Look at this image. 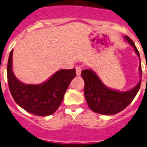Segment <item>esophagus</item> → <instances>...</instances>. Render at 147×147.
Segmentation results:
<instances>
[{
	"instance_id": "34e87169",
	"label": "esophagus",
	"mask_w": 147,
	"mask_h": 147,
	"mask_svg": "<svg viewBox=\"0 0 147 147\" xmlns=\"http://www.w3.org/2000/svg\"><path fill=\"white\" fill-rule=\"evenodd\" d=\"M81 71H82L81 67L77 66V67H76V73H77V76H80V74H81Z\"/></svg>"
}]
</instances>
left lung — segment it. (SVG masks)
<instances>
[{"label": "left lung", "instance_id": "obj_1", "mask_svg": "<svg viewBox=\"0 0 147 147\" xmlns=\"http://www.w3.org/2000/svg\"><path fill=\"white\" fill-rule=\"evenodd\" d=\"M125 40L131 45L140 57V53L134 41L128 36ZM147 68V67H146ZM140 74L142 76L141 62ZM81 76L84 80V95L89 107L94 112L103 115H113L124 110L131 103L140 87L141 80L134 89L120 92L110 89L102 83L100 79L92 70H84Z\"/></svg>", "mask_w": 147, "mask_h": 147}]
</instances>
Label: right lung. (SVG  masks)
<instances>
[{"instance_id": "obj_1", "label": "right lung", "mask_w": 147, "mask_h": 147, "mask_svg": "<svg viewBox=\"0 0 147 147\" xmlns=\"http://www.w3.org/2000/svg\"><path fill=\"white\" fill-rule=\"evenodd\" d=\"M11 51L7 62V83L13 100L20 107L37 116L53 114L62 103L70 82L76 77V70H61L41 84H24L19 81L12 71Z\"/></svg>"}]
</instances>
